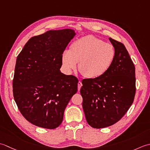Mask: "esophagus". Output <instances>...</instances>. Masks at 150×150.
Returning a JSON list of instances; mask_svg holds the SVG:
<instances>
[{
  "label": "esophagus",
  "mask_w": 150,
  "mask_h": 150,
  "mask_svg": "<svg viewBox=\"0 0 150 150\" xmlns=\"http://www.w3.org/2000/svg\"><path fill=\"white\" fill-rule=\"evenodd\" d=\"M81 86H82V83H81V81H79L78 83V91L80 90V88H81Z\"/></svg>",
  "instance_id": "obj_1"
}]
</instances>
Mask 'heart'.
Instances as JSON below:
<instances>
[{"label": "heart", "mask_w": 150, "mask_h": 150, "mask_svg": "<svg viewBox=\"0 0 150 150\" xmlns=\"http://www.w3.org/2000/svg\"><path fill=\"white\" fill-rule=\"evenodd\" d=\"M114 46L106 43L93 35H86L75 41L71 50H66L62 55V65L65 71L71 73L78 69L84 77L99 78L111 67L115 57Z\"/></svg>", "instance_id": "b5f03b06"}]
</instances>
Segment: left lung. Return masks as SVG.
<instances>
[{"label":"left lung","instance_id":"obj_1","mask_svg":"<svg viewBox=\"0 0 150 150\" xmlns=\"http://www.w3.org/2000/svg\"><path fill=\"white\" fill-rule=\"evenodd\" d=\"M115 57L105 74L84 79L80 89L87 123L94 128L115 124L126 113L136 92L135 67L124 44L109 38Z\"/></svg>","mask_w":150,"mask_h":150}]
</instances>
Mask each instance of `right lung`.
I'll return each mask as SVG.
<instances>
[{"instance_id":"obj_1","label":"right lung","mask_w":150,"mask_h":150,"mask_svg":"<svg viewBox=\"0 0 150 150\" xmlns=\"http://www.w3.org/2000/svg\"><path fill=\"white\" fill-rule=\"evenodd\" d=\"M74 35V30L63 29L32 37L17 57L14 100L21 113L35 126L57 127L70 100L77 93L78 78L59 70L63 52Z\"/></svg>"}]
</instances>
